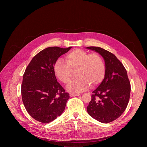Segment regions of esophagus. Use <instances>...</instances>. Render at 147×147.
<instances>
[{
  "instance_id": "obj_1",
  "label": "esophagus",
  "mask_w": 147,
  "mask_h": 147,
  "mask_svg": "<svg viewBox=\"0 0 147 147\" xmlns=\"http://www.w3.org/2000/svg\"><path fill=\"white\" fill-rule=\"evenodd\" d=\"M78 95H79V94H72V93L70 94V96L71 97H72V96H78Z\"/></svg>"
}]
</instances>
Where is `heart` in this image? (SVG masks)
<instances>
[{"mask_svg":"<svg viewBox=\"0 0 147 147\" xmlns=\"http://www.w3.org/2000/svg\"><path fill=\"white\" fill-rule=\"evenodd\" d=\"M66 61L57 59L53 65L55 76L62 82L67 84L71 80L73 71L76 70L77 78L69 83L68 91L81 92L88 89L90 84L95 86L103 80L106 73V65L103 57L98 53H90L76 49L68 53Z\"/></svg>","mask_w":147,"mask_h":147,"instance_id":"obj_1","label":"heart"}]
</instances>
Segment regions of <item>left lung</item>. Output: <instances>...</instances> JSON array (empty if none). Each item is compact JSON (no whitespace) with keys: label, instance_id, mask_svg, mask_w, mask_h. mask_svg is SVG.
<instances>
[{"label":"left lung","instance_id":"obj_1","mask_svg":"<svg viewBox=\"0 0 147 147\" xmlns=\"http://www.w3.org/2000/svg\"><path fill=\"white\" fill-rule=\"evenodd\" d=\"M87 48L99 53L106 65L105 78L92 92L87 112L98 121L108 123L119 117L126 109L130 95V82L126 70L115 55L100 47Z\"/></svg>","mask_w":147,"mask_h":147}]
</instances>
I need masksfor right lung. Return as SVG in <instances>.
Returning a JSON list of instances; mask_svg holds the SVG:
<instances>
[{
    "label": "right lung",
    "mask_w": 147,
    "mask_h": 147,
    "mask_svg": "<svg viewBox=\"0 0 147 147\" xmlns=\"http://www.w3.org/2000/svg\"><path fill=\"white\" fill-rule=\"evenodd\" d=\"M71 48L53 47L41 51L25 70L21 89L23 102L29 115L39 122L54 120L65 109L70 96L57 82L53 67Z\"/></svg>",
    "instance_id": "add662e5"
}]
</instances>
